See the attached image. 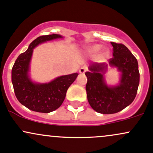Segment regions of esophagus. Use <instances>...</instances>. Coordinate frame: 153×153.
<instances>
[{"label": "esophagus", "mask_w": 153, "mask_h": 153, "mask_svg": "<svg viewBox=\"0 0 153 153\" xmlns=\"http://www.w3.org/2000/svg\"><path fill=\"white\" fill-rule=\"evenodd\" d=\"M86 71H87V67L82 66L80 68V70H79V73H80V74H84Z\"/></svg>", "instance_id": "esophagus-1"}]
</instances>
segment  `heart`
Returning a JSON list of instances; mask_svg holds the SVG:
<instances>
[{
	"label": "heart",
	"mask_w": 153,
	"mask_h": 153,
	"mask_svg": "<svg viewBox=\"0 0 153 153\" xmlns=\"http://www.w3.org/2000/svg\"><path fill=\"white\" fill-rule=\"evenodd\" d=\"M101 48V45H90V46L87 47L85 50V54H87L88 55L91 56V57H94L97 54L98 52H99V54H98V58L101 60H103V59H105L106 58L109 56L110 51L108 48L106 47H103V49Z\"/></svg>",
	"instance_id": "b5f03b06"
}]
</instances>
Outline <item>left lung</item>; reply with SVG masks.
Returning a JSON list of instances; mask_svg holds the SVG:
<instances>
[{"mask_svg":"<svg viewBox=\"0 0 153 153\" xmlns=\"http://www.w3.org/2000/svg\"><path fill=\"white\" fill-rule=\"evenodd\" d=\"M113 57L108 65L121 73L119 83L108 85L104 74L108 68L106 63H92L85 73V86L89 104L94 110L103 114H115L130 105L135 99L140 83L138 62L125 45L111 42Z\"/></svg>","mask_w":153,"mask_h":153,"instance_id":"left-lung-1","label":"left lung"}]
</instances>
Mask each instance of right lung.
Here are the masks:
<instances>
[{
	"instance_id": "1",
	"label": "right lung",
	"mask_w": 153,
	"mask_h": 153,
	"mask_svg": "<svg viewBox=\"0 0 153 153\" xmlns=\"http://www.w3.org/2000/svg\"><path fill=\"white\" fill-rule=\"evenodd\" d=\"M62 38L54 34L39 36L29 45L27 50L15 61L11 71V80L16 97L29 109L41 113H50L62 105L68 88L78 77L77 73L62 75L45 83L31 80L29 72L33 50L40 44Z\"/></svg>"
}]
</instances>
